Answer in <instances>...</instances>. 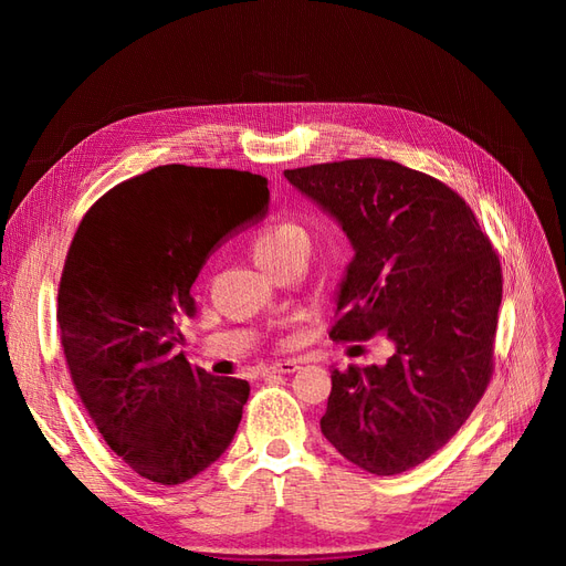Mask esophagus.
<instances>
[{"label":"esophagus","mask_w":566,"mask_h":566,"mask_svg":"<svg viewBox=\"0 0 566 566\" xmlns=\"http://www.w3.org/2000/svg\"><path fill=\"white\" fill-rule=\"evenodd\" d=\"M295 370H300V364L297 361H279V364H273V366H266L264 368V375H271V373H279V375H290V373H295Z\"/></svg>","instance_id":"esophagus-1"}]
</instances>
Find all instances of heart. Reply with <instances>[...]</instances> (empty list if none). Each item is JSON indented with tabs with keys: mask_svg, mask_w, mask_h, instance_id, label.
Masks as SVG:
<instances>
[{
	"mask_svg": "<svg viewBox=\"0 0 566 566\" xmlns=\"http://www.w3.org/2000/svg\"><path fill=\"white\" fill-rule=\"evenodd\" d=\"M306 252H310V235L295 221H283V224L256 233L250 243L252 260L264 271L287 260V256H306Z\"/></svg>",
	"mask_w": 566,
	"mask_h": 566,
	"instance_id": "b5f03b06",
	"label": "heart"
}]
</instances>
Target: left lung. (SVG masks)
Returning a JSON list of instances; mask_svg holds the SVG:
<instances>
[{"instance_id":"obj_1","label":"left lung","mask_w":566,"mask_h":566,"mask_svg":"<svg viewBox=\"0 0 566 566\" xmlns=\"http://www.w3.org/2000/svg\"><path fill=\"white\" fill-rule=\"evenodd\" d=\"M354 248L333 339L382 335V366L333 368L321 432L354 465L399 474L470 418L493 370L501 262L472 210L439 179L361 158L285 169Z\"/></svg>"}]
</instances>
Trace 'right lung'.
Masks as SVG:
<instances>
[{"label": "right lung", "instance_id": "right-lung-1", "mask_svg": "<svg viewBox=\"0 0 566 566\" xmlns=\"http://www.w3.org/2000/svg\"><path fill=\"white\" fill-rule=\"evenodd\" d=\"M266 179L163 165L82 217L59 285L71 378L108 447L150 482L177 486L224 455L250 385L191 366L179 323L208 254L262 219Z\"/></svg>", "mask_w": 566, "mask_h": 566}]
</instances>
